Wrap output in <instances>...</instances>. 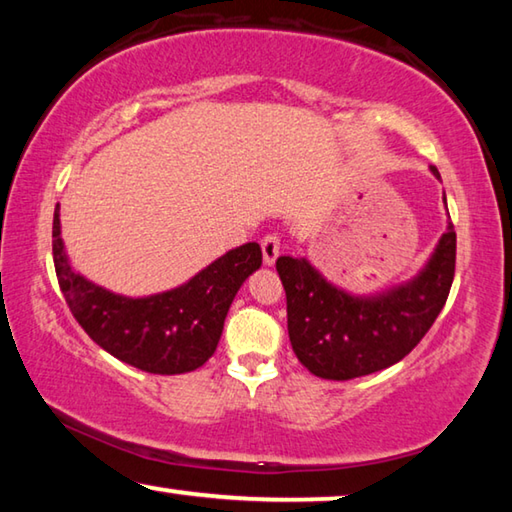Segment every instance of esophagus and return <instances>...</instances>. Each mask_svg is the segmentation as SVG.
Here are the masks:
<instances>
[{
	"label": "esophagus",
	"mask_w": 512,
	"mask_h": 512,
	"mask_svg": "<svg viewBox=\"0 0 512 512\" xmlns=\"http://www.w3.org/2000/svg\"><path fill=\"white\" fill-rule=\"evenodd\" d=\"M259 244H262L264 262H266L268 266L275 264L277 255H280V237H277L275 232H268V235H266V237H262V241H259Z\"/></svg>",
	"instance_id": "34e87169"
}]
</instances>
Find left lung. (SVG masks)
<instances>
[{"mask_svg":"<svg viewBox=\"0 0 512 512\" xmlns=\"http://www.w3.org/2000/svg\"><path fill=\"white\" fill-rule=\"evenodd\" d=\"M433 176L440 178L436 167ZM287 291L289 339L298 361L323 379H354L402 361L443 311L456 271L449 225L424 271L384 296L354 298L325 282L307 259L277 257Z\"/></svg>","mask_w":512,"mask_h":512,"instance_id":"8db88e82","label":"left lung"}]
</instances>
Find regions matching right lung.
Here are the masks:
<instances>
[{"mask_svg": "<svg viewBox=\"0 0 512 512\" xmlns=\"http://www.w3.org/2000/svg\"><path fill=\"white\" fill-rule=\"evenodd\" d=\"M51 237L60 291L76 323L112 357L153 375L201 368L219 345L239 287L262 266V248L253 241L225 253L183 287L149 298H124L72 271L60 239L58 207Z\"/></svg>", "mask_w": 512, "mask_h": 512, "instance_id": "right-lung-1", "label": "right lung"}]
</instances>
